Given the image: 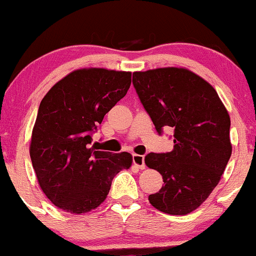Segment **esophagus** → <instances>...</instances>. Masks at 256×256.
I'll return each instance as SVG.
<instances>
[{
  "instance_id": "esophagus-1",
  "label": "esophagus",
  "mask_w": 256,
  "mask_h": 256,
  "mask_svg": "<svg viewBox=\"0 0 256 256\" xmlns=\"http://www.w3.org/2000/svg\"><path fill=\"white\" fill-rule=\"evenodd\" d=\"M134 164L136 165L138 168L144 170L146 168V164H144V156L140 154H134Z\"/></svg>"
}]
</instances>
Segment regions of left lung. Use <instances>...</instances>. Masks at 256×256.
<instances>
[{"label": "left lung", "mask_w": 256, "mask_h": 256, "mask_svg": "<svg viewBox=\"0 0 256 256\" xmlns=\"http://www.w3.org/2000/svg\"><path fill=\"white\" fill-rule=\"evenodd\" d=\"M132 83L158 134L173 130V150L144 158L164 179L149 202L166 214L192 213L218 185L231 156L230 116L212 85L186 68L134 72Z\"/></svg>", "instance_id": "1"}]
</instances>
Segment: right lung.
Returning <instances> with one entry per match:
<instances>
[{
  "label": "right lung",
  "instance_id": "right-lung-1",
  "mask_svg": "<svg viewBox=\"0 0 256 256\" xmlns=\"http://www.w3.org/2000/svg\"><path fill=\"white\" fill-rule=\"evenodd\" d=\"M131 72L76 70L44 96L32 130L30 156L40 189L58 208L84 214L107 198L112 180L130 168V152L91 146V134L128 92Z\"/></svg>",
  "mask_w": 256,
  "mask_h": 256
}]
</instances>
